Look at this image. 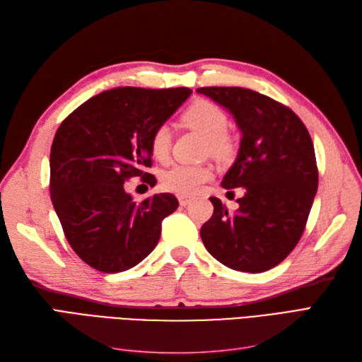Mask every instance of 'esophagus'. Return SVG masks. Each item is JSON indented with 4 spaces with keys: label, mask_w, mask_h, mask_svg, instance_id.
<instances>
[{
    "label": "esophagus",
    "mask_w": 362,
    "mask_h": 362,
    "mask_svg": "<svg viewBox=\"0 0 362 362\" xmlns=\"http://www.w3.org/2000/svg\"><path fill=\"white\" fill-rule=\"evenodd\" d=\"M178 201H180V204H181L182 206H185V205H189V204L192 202V196H187V194H180V196H178Z\"/></svg>",
    "instance_id": "obj_1"
}]
</instances>
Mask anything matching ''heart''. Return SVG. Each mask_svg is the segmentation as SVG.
I'll return each mask as SVG.
<instances>
[{"label":"heart","instance_id":"obj_1","mask_svg":"<svg viewBox=\"0 0 362 362\" xmlns=\"http://www.w3.org/2000/svg\"><path fill=\"white\" fill-rule=\"evenodd\" d=\"M182 122L206 137V152L214 157L228 158L234 152V140L226 131L229 119L221 105L213 101L198 100L185 108ZM172 145V133L166 124L154 128L149 137L151 154L158 161L168 160ZM214 172L206 164H177L164 172L163 187L180 194H192L211 181Z\"/></svg>","mask_w":362,"mask_h":362}]
</instances>
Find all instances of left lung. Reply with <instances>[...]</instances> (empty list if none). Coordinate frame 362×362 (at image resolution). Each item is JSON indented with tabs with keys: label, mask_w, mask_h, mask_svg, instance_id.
Listing matches in <instances>:
<instances>
[{
	"label": "left lung",
	"mask_w": 362,
	"mask_h": 362,
	"mask_svg": "<svg viewBox=\"0 0 362 362\" xmlns=\"http://www.w3.org/2000/svg\"><path fill=\"white\" fill-rule=\"evenodd\" d=\"M199 93L228 108L243 133L238 157L222 185L243 187L229 211L210 198L214 211L201 228L206 250L223 266L266 272L299 243L319 185L308 129L291 108L243 87H199Z\"/></svg>",
	"instance_id": "1"
}]
</instances>
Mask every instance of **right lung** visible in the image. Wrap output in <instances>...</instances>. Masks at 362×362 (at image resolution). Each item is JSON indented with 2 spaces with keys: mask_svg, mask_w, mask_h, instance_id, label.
<instances>
[{
  "mask_svg": "<svg viewBox=\"0 0 362 362\" xmlns=\"http://www.w3.org/2000/svg\"><path fill=\"white\" fill-rule=\"evenodd\" d=\"M192 93L187 87H115L63 120L52 140L49 193L64 237L86 264L117 273L157 246L161 222L178 208L170 193L134 202L124 182L156 185L149 137Z\"/></svg>",
  "mask_w": 362,
  "mask_h": 362,
  "instance_id": "obj_1",
  "label": "right lung"
}]
</instances>
